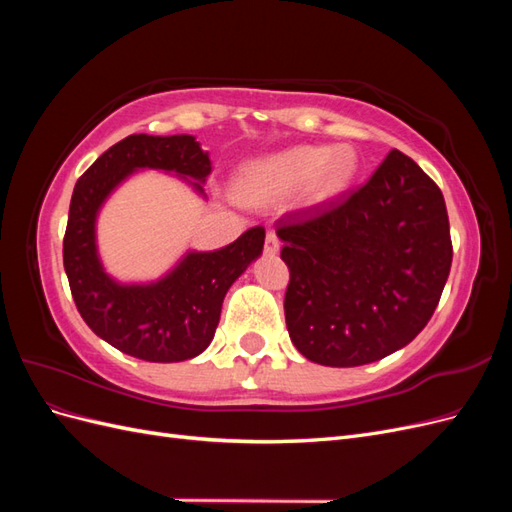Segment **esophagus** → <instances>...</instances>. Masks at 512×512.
I'll return each mask as SVG.
<instances>
[{"label": "esophagus", "mask_w": 512, "mask_h": 512, "mask_svg": "<svg viewBox=\"0 0 512 512\" xmlns=\"http://www.w3.org/2000/svg\"><path fill=\"white\" fill-rule=\"evenodd\" d=\"M265 252L271 254V256L280 252V239H277V235H275L273 230H269L267 237H265Z\"/></svg>", "instance_id": "34e87169"}]
</instances>
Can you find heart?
I'll return each mask as SVG.
<instances>
[{
  "mask_svg": "<svg viewBox=\"0 0 512 512\" xmlns=\"http://www.w3.org/2000/svg\"><path fill=\"white\" fill-rule=\"evenodd\" d=\"M356 173L354 149L297 145L275 156L254 160L241 168L237 190L247 200H275L309 183V203L320 205L335 198Z\"/></svg>",
  "mask_w": 512,
  "mask_h": 512,
  "instance_id": "1",
  "label": "heart"
}]
</instances>
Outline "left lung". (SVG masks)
I'll return each mask as SVG.
<instances>
[{
  "instance_id": "8db88e82",
  "label": "left lung",
  "mask_w": 512,
  "mask_h": 512,
  "mask_svg": "<svg viewBox=\"0 0 512 512\" xmlns=\"http://www.w3.org/2000/svg\"><path fill=\"white\" fill-rule=\"evenodd\" d=\"M277 226L290 269L286 327L305 359L380 361L436 312L453 262L451 228L440 188L401 151L346 200L288 213Z\"/></svg>"
}]
</instances>
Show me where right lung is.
Returning <instances> with one entry per match:
<instances>
[{"label":"right lung","instance_id":"obj_1","mask_svg":"<svg viewBox=\"0 0 512 512\" xmlns=\"http://www.w3.org/2000/svg\"><path fill=\"white\" fill-rule=\"evenodd\" d=\"M138 170H162L205 198L209 153L192 134H132L91 164L76 181L64 237V269L76 309L104 342L151 363H179L205 352L218 329L228 288L262 254L265 228H250L222 250H190L153 282H117L96 241L106 198Z\"/></svg>","mask_w":512,"mask_h":512}]
</instances>
